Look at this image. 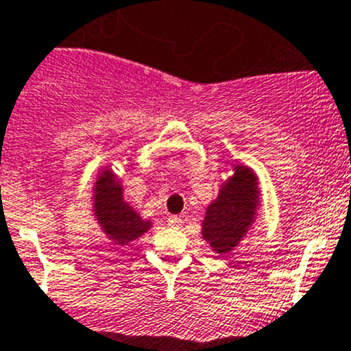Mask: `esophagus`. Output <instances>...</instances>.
<instances>
[{
	"instance_id": "esophagus-1",
	"label": "esophagus",
	"mask_w": 351,
	"mask_h": 351,
	"mask_svg": "<svg viewBox=\"0 0 351 351\" xmlns=\"http://www.w3.org/2000/svg\"><path fill=\"white\" fill-rule=\"evenodd\" d=\"M182 224H183L182 217H178V216H169V217H168V226H171V228H182Z\"/></svg>"
}]
</instances>
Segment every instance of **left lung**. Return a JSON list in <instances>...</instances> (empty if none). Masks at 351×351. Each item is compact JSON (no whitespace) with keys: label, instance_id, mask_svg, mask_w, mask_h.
Here are the masks:
<instances>
[{"label":"left lung","instance_id":"1","mask_svg":"<svg viewBox=\"0 0 351 351\" xmlns=\"http://www.w3.org/2000/svg\"><path fill=\"white\" fill-rule=\"evenodd\" d=\"M233 175L224 180L216 199L207 206L202 238L216 254H230L254 224L261 204L257 175L245 165H233Z\"/></svg>","mask_w":351,"mask_h":351}]
</instances>
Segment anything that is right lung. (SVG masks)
Instances as JSON below:
<instances>
[{"label": "right lung", "mask_w": 351, "mask_h": 351, "mask_svg": "<svg viewBox=\"0 0 351 351\" xmlns=\"http://www.w3.org/2000/svg\"><path fill=\"white\" fill-rule=\"evenodd\" d=\"M93 210L101 230L114 245H128L147 233L151 219L141 214L125 200L121 180L110 168L101 169L93 189Z\"/></svg>", "instance_id": "right-lung-1"}]
</instances>
